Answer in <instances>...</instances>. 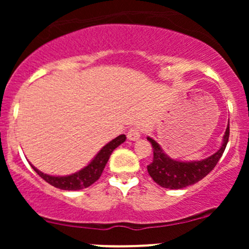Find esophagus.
Wrapping results in <instances>:
<instances>
[{
  "label": "esophagus",
  "mask_w": 249,
  "mask_h": 249,
  "mask_svg": "<svg viewBox=\"0 0 249 249\" xmlns=\"http://www.w3.org/2000/svg\"><path fill=\"white\" fill-rule=\"evenodd\" d=\"M141 136H142V130L137 126L131 127L127 132V138L130 139V141H137V139H139V137Z\"/></svg>",
  "instance_id": "34e87169"
}]
</instances>
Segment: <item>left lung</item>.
I'll return each instance as SVG.
<instances>
[{
	"instance_id": "left-lung-1",
	"label": "left lung",
	"mask_w": 249,
	"mask_h": 249,
	"mask_svg": "<svg viewBox=\"0 0 249 249\" xmlns=\"http://www.w3.org/2000/svg\"><path fill=\"white\" fill-rule=\"evenodd\" d=\"M228 138H230V122L226 128L222 146L218 152L201 161L184 162L174 160L167 157L162 152L161 147L148 137L147 141L152 144L153 148V160L150 165H147V172L157 184L171 190H179L196 184L204 179L216 166L227 146Z\"/></svg>"
}]
</instances>
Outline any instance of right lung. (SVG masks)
Masks as SVG:
<instances>
[{
  "mask_svg": "<svg viewBox=\"0 0 249 249\" xmlns=\"http://www.w3.org/2000/svg\"><path fill=\"white\" fill-rule=\"evenodd\" d=\"M125 139H126L125 134H121V136H118L117 138L113 139V141H111L99 151L98 154L95 157V159H93L87 167H84L83 170L75 174H71V176L53 177L42 173L41 171H38L34 166L33 168L42 179H44L45 181L49 182L50 185H53V186H55L57 188H61V190L65 191L83 190V188L91 186L93 182H96L97 180L99 179V177L102 176L103 171H104L105 168V165H107L112 151L115 150L116 147H118L122 142H124Z\"/></svg>",
  "mask_w": 249,
  "mask_h": 249,
  "instance_id": "add662e5",
  "label": "right lung"
}]
</instances>
